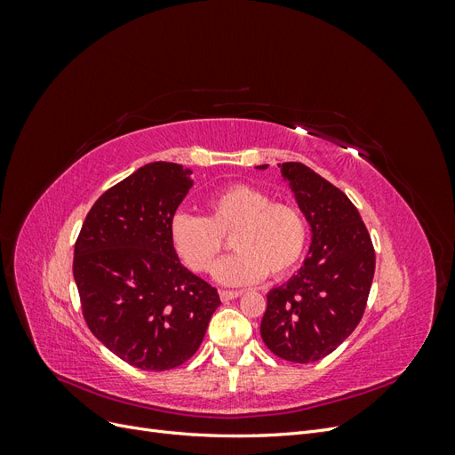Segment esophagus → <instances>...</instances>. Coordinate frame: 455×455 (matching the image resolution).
Here are the masks:
<instances>
[{"label":"esophagus","instance_id":"1","mask_svg":"<svg viewBox=\"0 0 455 455\" xmlns=\"http://www.w3.org/2000/svg\"><path fill=\"white\" fill-rule=\"evenodd\" d=\"M239 296H243V291H220V298H222V301L235 299Z\"/></svg>","mask_w":455,"mask_h":455}]
</instances>
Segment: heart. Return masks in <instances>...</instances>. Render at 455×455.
<instances>
[{
  "mask_svg": "<svg viewBox=\"0 0 455 455\" xmlns=\"http://www.w3.org/2000/svg\"><path fill=\"white\" fill-rule=\"evenodd\" d=\"M171 244L196 273H209L231 237L233 251L220 261L214 277L229 286L254 284L269 273L281 279L294 271L307 249L309 226L299 206L273 201L267 191L233 184L206 201V214H176Z\"/></svg>",
  "mask_w": 455,
  "mask_h": 455,
  "instance_id": "heart-1",
  "label": "heart"
}]
</instances>
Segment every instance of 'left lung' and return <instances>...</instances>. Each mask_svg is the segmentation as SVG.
<instances>
[{"label":"left lung","instance_id":"8db88e82","mask_svg":"<svg viewBox=\"0 0 455 455\" xmlns=\"http://www.w3.org/2000/svg\"><path fill=\"white\" fill-rule=\"evenodd\" d=\"M279 167L313 237L301 269L269 291L259 334L279 359L307 364L332 353L361 323L376 252L359 211L341 189L301 163Z\"/></svg>","mask_w":455,"mask_h":455}]
</instances>
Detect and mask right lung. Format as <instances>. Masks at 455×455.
Segmentation results:
<instances>
[{"mask_svg":"<svg viewBox=\"0 0 455 455\" xmlns=\"http://www.w3.org/2000/svg\"><path fill=\"white\" fill-rule=\"evenodd\" d=\"M191 171L149 163L112 186L89 211L74 249V279L91 332L121 361L164 371L196 355L220 296L188 271L171 222Z\"/></svg>","mask_w":455,"mask_h":455,"instance_id":"add662e5","label":"right lung"}]
</instances>
